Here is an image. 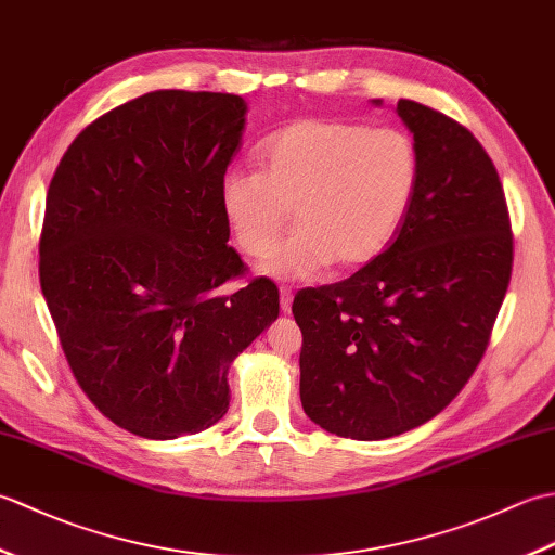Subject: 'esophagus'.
<instances>
[{
  "label": "esophagus",
  "mask_w": 555,
  "mask_h": 555,
  "mask_svg": "<svg viewBox=\"0 0 555 555\" xmlns=\"http://www.w3.org/2000/svg\"><path fill=\"white\" fill-rule=\"evenodd\" d=\"M279 305H281V312H291V305H293V291L288 286H281L279 288Z\"/></svg>",
  "instance_id": "obj_1"
}]
</instances>
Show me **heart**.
Here are the masks:
<instances>
[{
	"label": "heart",
	"instance_id": "obj_1",
	"mask_svg": "<svg viewBox=\"0 0 555 555\" xmlns=\"http://www.w3.org/2000/svg\"><path fill=\"white\" fill-rule=\"evenodd\" d=\"M257 169H229L219 207L241 250L264 257L293 221L300 229L259 271L310 279L334 262L379 257L403 227L420 181L412 138L398 128L302 119L259 145Z\"/></svg>",
	"mask_w": 555,
	"mask_h": 555
}]
</instances>
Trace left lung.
<instances>
[{
    "instance_id": "8db88e82",
    "label": "left lung",
    "mask_w": 555,
    "mask_h": 555,
    "mask_svg": "<svg viewBox=\"0 0 555 555\" xmlns=\"http://www.w3.org/2000/svg\"><path fill=\"white\" fill-rule=\"evenodd\" d=\"M396 114L420 157L403 227L350 279L293 300L305 415L358 441L415 429L463 391L513 269L503 185L479 140L420 102L398 100Z\"/></svg>"
}]
</instances>
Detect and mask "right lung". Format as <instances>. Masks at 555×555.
Listing matches in <instances>:
<instances>
[{
  "label": "right lung",
  "instance_id": "obj_1",
  "mask_svg": "<svg viewBox=\"0 0 555 555\" xmlns=\"http://www.w3.org/2000/svg\"><path fill=\"white\" fill-rule=\"evenodd\" d=\"M247 102L155 90L68 145L47 191L40 286L76 382L102 415L169 441L229 410V367L279 317V291L243 274L219 181Z\"/></svg>",
  "mask_w": 555,
  "mask_h": 555
}]
</instances>
